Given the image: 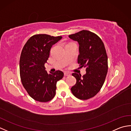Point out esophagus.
Listing matches in <instances>:
<instances>
[{
  "label": "esophagus",
  "mask_w": 131,
  "mask_h": 131,
  "mask_svg": "<svg viewBox=\"0 0 131 131\" xmlns=\"http://www.w3.org/2000/svg\"><path fill=\"white\" fill-rule=\"evenodd\" d=\"M64 75L66 76V77H69V76L71 75V74L69 73V72L65 71V73H64Z\"/></svg>",
  "instance_id": "34e87169"
}]
</instances>
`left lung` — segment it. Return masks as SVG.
Wrapping results in <instances>:
<instances>
[{
    "mask_svg": "<svg viewBox=\"0 0 131 131\" xmlns=\"http://www.w3.org/2000/svg\"><path fill=\"white\" fill-rule=\"evenodd\" d=\"M69 37L78 41L79 54L78 63L86 69V74L73 73L77 83L71 91L77 98L87 100L94 97L101 90L107 75V56L104 43L100 38L88 30H82Z\"/></svg>",
    "mask_w": 131,
    "mask_h": 131,
    "instance_id": "1",
    "label": "left lung"
}]
</instances>
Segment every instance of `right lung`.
<instances>
[{
  "label": "right lung",
  "instance_id": "add662e5",
  "mask_svg": "<svg viewBox=\"0 0 131 131\" xmlns=\"http://www.w3.org/2000/svg\"><path fill=\"white\" fill-rule=\"evenodd\" d=\"M62 37L47 34L32 36L22 50L19 60L21 82L27 92L36 101L48 102L54 97L57 82L63 77L62 71L47 73V63L52 46Z\"/></svg>",
  "mask_w": 131,
  "mask_h": 131
}]
</instances>
